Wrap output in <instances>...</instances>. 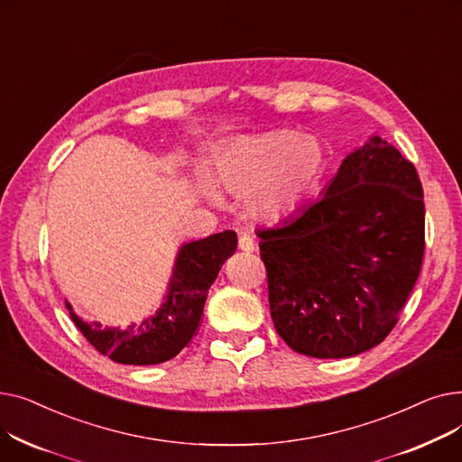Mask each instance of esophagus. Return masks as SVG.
<instances>
[{
	"label": "esophagus",
	"mask_w": 462,
	"mask_h": 462,
	"mask_svg": "<svg viewBox=\"0 0 462 462\" xmlns=\"http://www.w3.org/2000/svg\"><path fill=\"white\" fill-rule=\"evenodd\" d=\"M237 247H239V251H244V253H253V251H254L253 236L241 234V236H239V241H237Z\"/></svg>",
	"instance_id": "1"
}]
</instances>
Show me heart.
<instances>
[{
	"instance_id": "obj_1",
	"label": "heart",
	"mask_w": 462,
	"mask_h": 462,
	"mask_svg": "<svg viewBox=\"0 0 462 462\" xmlns=\"http://www.w3.org/2000/svg\"><path fill=\"white\" fill-rule=\"evenodd\" d=\"M326 166L328 152L317 136L275 129L225 142L213 157L211 180L234 197L247 194L253 217L277 221L300 208Z\"/></svg>"
}]
</instances>
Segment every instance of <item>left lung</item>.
<instances>
[{"mask_svg":"<svg viewBox=\"0 0 462 462\" xmlns=\"http://www.w3.org/2000/svg\"><path fill=\"white\" fill-rule=\"evenodd\" d=\"M256 236L282 341L320 359L367 352L392 333L421 272L416 166L373 136L343 161L320 200Z\"/></svg>","mask_w":462,"mask_h":462,"instance_id":"obj_1","label":"left lung"}]
</instances>
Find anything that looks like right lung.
<instances>
[{"mask_svg":"<svg viewBox=\"0 0 462 462\" xmlns=\"http://www.w3.org/2000/svg\"><path fill=\"white\" fill-rule=\"evenodd\" d=\"M237 236L232 230L185 244L176 258L168 296L155 317L127 329L86 324L65 301L75 326L89 345L124 365H155L178 356L199 331L208 290L228 256L236 253Z\"/></svg>","mask_w":462,"mask_h":462,"instance_id":"obj_1","label":"right lung"}]
</instances>
